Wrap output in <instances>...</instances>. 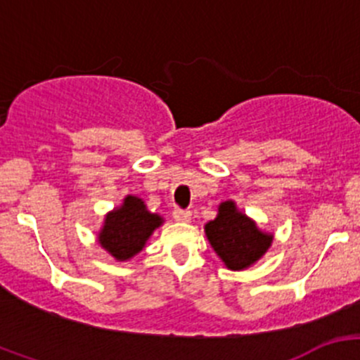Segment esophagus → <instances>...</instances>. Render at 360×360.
Returning a JSON list of instances; mask_svg holds the SVG:
<instances>
[{"label":"esophagus","instance_id":"esophagus-1","mask_svg":"<svg viewBox=\"0 0 360 360\" xmlns=\"http://www.w3.org/2000/svg\"><path fill=\"white\" fill-rule=\"evenodd\" d=\"M172 217L176 221H181V223H188L191 219V212L190 210H184V209H174Z\"/></svg>","mask_w":360,"mask_h":360}]
</instances>
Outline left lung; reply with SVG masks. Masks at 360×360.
<instances>
[{"instance_id": "left-lung-1", "label": "left lung", "mask_w": 360, "mask_h": 360, "mask_svg": "<svg viewBox=\"0 0 360 360\" xmlns=\"http://www.w3.org/2000/svg\"><path fill=\"white\" fill-rule=\"evenodd\" d=\"M205 235L217 256L230 270H244L256 263L271 244V235L261 233L233 202L219 205V214L205 224Z\"/></svg>"}]
</instances>
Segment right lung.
I'll return each instance as SVG.
<instances>
[{
  "label": "right lung",
  "instance_id": "obj_1",
  "mask_svg": "<svg viewBox=\"0 0 360 360\" xmlns=\"http://www.w3.org/2000/svg\"><path fill=\"white\" fill-rule=\"evenodd\" d=\"M160 224L162 217L151 214L141 198L127 197L120 209L108 214L99 242L112 257L125 261L144 248Z\"/></svg>",
  "mask_w": 360,
  "mask_h": 360
}]
</instances>
